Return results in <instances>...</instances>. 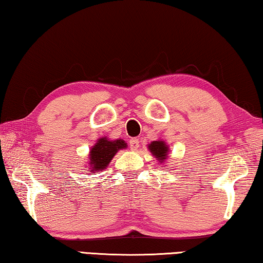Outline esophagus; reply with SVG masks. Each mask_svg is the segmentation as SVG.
<instances>
[{"mask_svg": "<svg viewBox=\"0 0 263 263\" xmlns=\"http://www.w3.org/2000/svg\"><path fill=\"white\" fill-rule=\"evenodd\" d=\"M138 147H139V139H137V138H132V139H130V148L136 151Z\"/></svg>", "mask_w": 263, "mask_h": 263, "instance_id": "obj_1", "label": "esophagus"}]
</instances>
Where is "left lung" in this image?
<instances>
[{"mask_svg": "<svg viewBox=\"0 0 263 263\" xmlns=\"http://www.w3.org/2000/svg\"><path fill=\"white\" fill-rule=\"evenodd\" d=\"M148 148L155 158H158L159 161H163L167 157L168 153V147L161 140H157V141H152L148 146Z\"/></svg>", "mask_w": 263, "mask_h": 263, "instance_id": "left-lung-1", "label": "left lung"}]
</instances>
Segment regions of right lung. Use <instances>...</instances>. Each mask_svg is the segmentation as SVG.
<instances>
[{
    "label": "right lung",
    "instance_id": "right-lung-1",
    "mask_svg": "<svg viewBox=\"0 0 263 263\" xmlns=\"http://www.w3.org/2000/svg\"><path fill=\"white\" fill-rule=\"evenodd\" d=\"M125 147L126 144L122 139L111 141L106 138H101L94 147L91 148L90 154H89L90 166L92 168V171L90 172L95 173V171H100V169L108 167L109 162L115 157V154L117 153V151Z\"/></svg>",
    "mask_w": 263,
    "mask_h": 263
}]
</instances>
